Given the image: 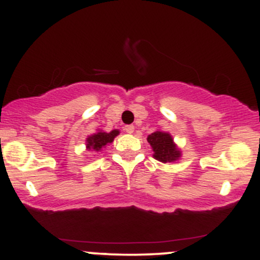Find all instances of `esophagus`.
<instances>
[{
  "mask_svg": "<svg viewBox=\"0 0 260 260\" xmlns=\"http://www.w3.org/2000/svg\"><path fill=\"white\" fill-rule=\"evenodd\" d=\"M123 129H124V132H126V133L132 134L134 132V126H133V124H127V126H124Z\"/></svg>",
  "mask_w": 260,
  "mask_h": 260,
  "instance_id": "34e87169",
  "label": "esophagus"
}]
</instances>
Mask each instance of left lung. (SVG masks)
I'll use <instances>...</instances> for the list:
<instances>
[{
	"label": "left lung",
	"instance_id": "1",
	"mask_svg": "<svg viewBox=\"0 0 260 260\" xmlns=\"http://www.w3.org/2000/svg\"><path fill=\"white\" fill-rule=\"evenodd\" d=\"M148 142L154 150V157L161 162H171L180 157V150L176 148L169 133L157 131L148 137Z\"/></svg>",
	"mask_w": 260,
	"mask_h": 260
}]
</instances>
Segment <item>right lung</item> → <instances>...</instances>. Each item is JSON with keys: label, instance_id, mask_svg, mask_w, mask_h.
<instances>
[{"label": "right lung", "instance_id": "1", "mask_svg": "<svg viewBox=\"0 0 260 260\" xmlns=\"http://www.w3.org/2000/svg\"><path fill=\"white\" fill-rule=\"evenodd\" d=\"M118 133L120 132H118L117 129H115V131H111L110 133L99 132V133L94 134V136L89 137V138L86 139V142H88L86 148H88L89 150H90V149H94V150H100V149L103 147H105L106 144L112 143L113 138H115Z\"/></svg>", "mask_w": 260, "mask_h": 260}]
</instances>
